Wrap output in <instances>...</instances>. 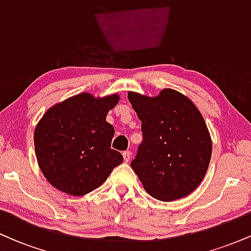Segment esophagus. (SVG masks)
Listing matches in <instances>:
<instances>
[{
  "instance_id": "obj_1",
  "label": "esophagus",
  "mask_w": 251,
  "mask_h": 251,
  "mask_svg": "<svg viewBox=\"0 0 251 251\" xmlns=\"http://www.w3.org/2000/svg\"><path fill=\"white\" fill-rule=\"evenodd\" d=\"M123 157H124V160H125V162H128L129 158H131V152L129 151L123 152Z\"/></svg>"
}]
</instances>
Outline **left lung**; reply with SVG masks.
Returning <instances> with one entry per match:
<instances>
[{
  "label": "left lung",
  "mask_w": 251,
  "mask_h": 251,
  "mask_svg": "<svg viewBox=\"0 0 251 251\" xmlns=\"http://www.w3.org/2000/svg\"><path fill=\"white\" fill-rule=\"evenodd\" d=\"M142 122L143 142L131 166L149 195L171 201L191 194L203 180L212 144L201 112L171 88L157 97L128 92Z\"/></svg>",
  "instance_id": "8db88e82"
}]
</instances>
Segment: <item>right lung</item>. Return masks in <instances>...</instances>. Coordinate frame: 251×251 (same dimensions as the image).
<instances>
[{"label": "right lung", "instance_id": "obj_1", "mask_svg": "<svg viewBox=\"0 0 251 251\" xmlns=\"http://www.w3.org/2000/svg\"><path fill=\"white\" fill-rule=\"evenodd\" d=\"M118 94L96 98L80 93L43 114L34 131L35 153L43 176L54 188L72 196L93 191L123 163L111 149L114 128L106 122Z\"/></svg>", "mask_w": 251, "mask_h": 251}]
</instances>
